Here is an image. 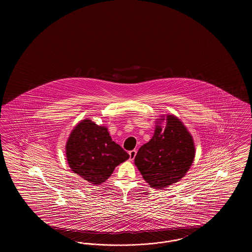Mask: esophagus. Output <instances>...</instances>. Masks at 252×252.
<instances>
[{"label": "esophagus", "instance_id": "1", "mask_svg": "<svg viewBox=\"0 0 252 252\" xmlns=\"http://www.w3.org/2000/svg\"><path fill=\"white\" fill-rule=\"evenodd\" d=\"M129 159L130 160H133L134 158H135V157H136V154H137V150H131V151H129Z\"/></svg>", "mask_w": 252, "mask_h": 252}]
</instances>
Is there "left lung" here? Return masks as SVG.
<instances>
[{
  "label": "left lung",
  "instance_id": "8db88e82",
  "mask_svg": "<svg viewBox=\"0 0 252 252\" xmlns=\"http://www.w3.org/2000/svg\"><path fill=\"white\" fill-rule=\"evenodd\" d=\"M166 126H162L163 120ZM151 140L141 146L134 163L151 188L163 190L180 181L192 166L195 147L192 134L173 114L157 119Z\"/></svg>",
  "mask_w": 252,
  "mask_h": 252
}]
</instances>
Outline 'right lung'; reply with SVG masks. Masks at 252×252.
I'll list each match as a JSON object with an SVG mask.
<instances>
[{
  "mask_svg": "<svg viewBox=\"0 0 252 252\" xmlns=\"http://www.w3.org/2000/svg\"><path fill=\"white\" fill-rule=\"evenodd\" d=\"M65 148L69 167L94 185L105 182L115 167L129 158L112 141L107 126H98L90 118L73 127Z\"/></svg>",
  "mask_w": 252,
  "mask_h": 252,
  "instance_id": "1",
  "label": "right lung"
}]
</instances>
